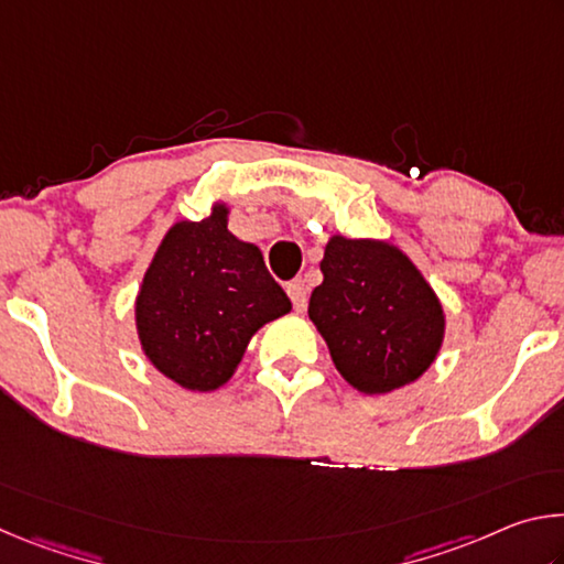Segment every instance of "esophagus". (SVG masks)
Wrapping results in <instances>:
<instances>
[{
    "mask_svg": "<svg viewBox=\"0 0 564 564\" xmlns=\"http://www.w3.org/2000/svg\"><path fill=\"white\" fill-rule=\"evenodd\" d=\"M285 291H289V299L293 301V308L301 313L305 308V303H308V291H305V283L291 281L289 285H285Z\"/></svg>",
    "mask_w": 564,
    "mask_h": 564,
    "instance_id": "34e87169",
    "label": "esophagus"
}]
</instances>
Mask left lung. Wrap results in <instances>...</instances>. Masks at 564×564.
Segmentation results:
<instances>
[{
  "instance_id": "8db88e82",
  "label": "left lung",
  "mask_w": 564,
  "mask_h": 564,
  "mask_svg": "<svg viewBox=\"0 0 564 564\" xmlns=\"http://www.w3.org/2000/svg\"><path fill=\"white\" fill-rule=\"evenodd\" d=\"M321 271L308 316L352 388L390 393L431 368L445 333L443 305L403 251L333 236Z\"/></svg>"
}]
</instances>
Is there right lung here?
Instances as JSON below:
<instances>
[{"instance_id":"add662e5","label":"right lung","mask_w":564,"mask_h":564,"mask_svg":"<svg viewBox=\"0 0 564 564\" xmlns=\"http://www.w3.org/2000/svg\"><path fill=\"white\" fill-rule=\"evenodd\" d=\"M226 206L164 236L137 299L147 358L181 388L216 390L263 323L291 311L263 256L226 228Z\"/></svg>"}]
</instances>
